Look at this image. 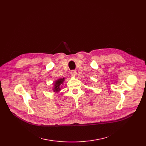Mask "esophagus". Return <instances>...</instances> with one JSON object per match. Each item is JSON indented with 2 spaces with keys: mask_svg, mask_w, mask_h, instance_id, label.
<instances>
[{
  "mask_svg": "<svg viewBox=\"0 0 146 146\" xmlns=\"http://www.w3.org/2000/svg\"><path fill=\"white\" fill-rule=\"evenodd\" d=\"M70 73H71L72 76H73V77H76V76H77V72H76L75 70H72V71H71Z\"/></svg>",
  "mask_w": 146,
  "mask_h": 146,
  "instance_id": "1",
  "label": "esophagus"
}]
</instances>
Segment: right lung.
Masks as SVG:
<instances>
[{
    "label": "right lung",
    "mask_w": 146,
    "mask_h": 146,
    "mask_svg": "<svg viewBox=\"0 0 146 146\" xmlns=\"http://www.w3.org/2000/svg\"><path fill=\"white\" fill-rule=\"evenodd\" d=\"M66 78L65 77H62V78H58L57 80H56L53 84H54V86H53L52 88V91L53 92H54L55 93H58V92L61 90L62 86L63 84V82H64Z\"/></svg>",
    "instance_id": "obj_1"
}]
</instances>
